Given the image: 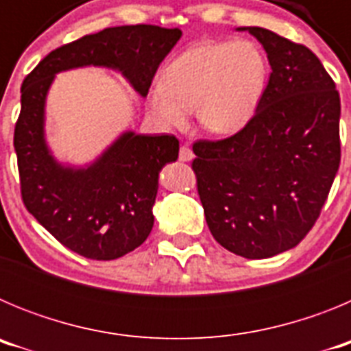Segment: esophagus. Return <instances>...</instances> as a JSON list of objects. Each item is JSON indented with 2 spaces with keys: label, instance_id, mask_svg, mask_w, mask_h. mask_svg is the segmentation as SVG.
<instances>
[{
  "label": "esophagus",
  "instance_id": "1",
  "mask_svg": "<svg viewBox=\"0 0 351 351\" xmlns=\"http://www.w3.org/2000/svg\"><path fill=\"white\" fill-rule=\"evenodd\" d=\"M193 158H195L193 151H191V149L188 147V145H182L181 151H179V160L186 161V163H188V161H191V160H193Z\"/></svg>",
  "mask_w": 351,
  "mask_h": 351
}]
</instances>
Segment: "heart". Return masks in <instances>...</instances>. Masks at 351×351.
Returning <instances> with one entry per match:
<instances>
[{
  "instance_id": "heart-1",
  "label": "heart",
  "mask_w": 351,
  "mask_h": 351,
  "mask_svg": "<svg viewBox=\"0 0 351 351\" xmlns=\"http://www.w3.org/2000/svg\"><path fill=\"white\" fill-rule=\"evenodd\" d=\"M267 77V60L250 40L198 43L165 68L149 91V105L165 126H184L195 108L204 132L232 137L255 119Z\"/></svg>"
}]
</instances>
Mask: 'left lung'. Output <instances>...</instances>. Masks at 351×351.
<instances>
[{"label": "left lung", "instance_id": "left-lung-1", "mask_svg": "<svg viewBox=\"0 0 351 351\" xmlns=\"http://www.w3.org/2000/svg\"><path fill=\"white\" fill-rule=\"evenodd\" d=\"M267 52L271 77L251 125L193 145L213 237L244 258L295 247L320 216L341 160L336 84L308 47L263 27H237Z\"/></svg>", "mask_w": 351, "mask_h": 351}]
</instances>
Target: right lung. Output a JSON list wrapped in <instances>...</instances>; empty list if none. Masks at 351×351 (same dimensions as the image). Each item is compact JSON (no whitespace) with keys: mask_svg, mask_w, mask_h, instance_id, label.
<instances>
[{"mask_svg":"<svg viewBox=\"0 0 351 351\" xmlns=\"http://www.w3.org/2000/svg\"><path fill=\"white\" fill-rule=\"evenodd\" d=\"M182 33L158 26H117L56 49L24 79L15 125L21 191L26 209L63 246L91 260H116L144 243L154 225L158 179L178 160L173 135L125 130L84 165L60 161L45 135V104L56 75L100 66L147 96L160 63Z\"/></svg>","mask_w":351,"mask_h":351,"instance_id":"1","label":"right lung"}]
</instances>
